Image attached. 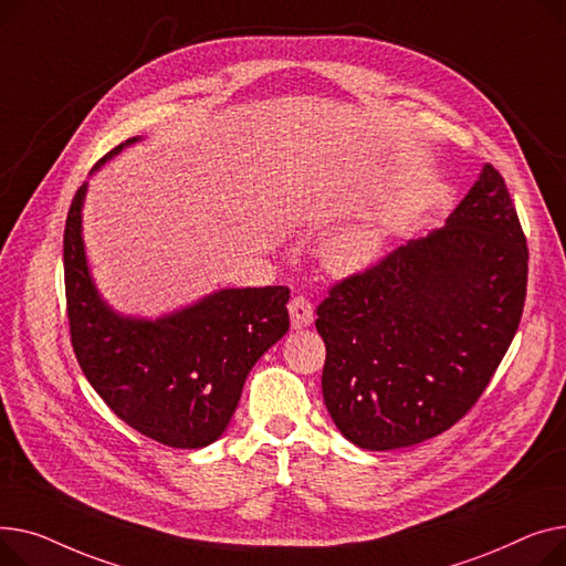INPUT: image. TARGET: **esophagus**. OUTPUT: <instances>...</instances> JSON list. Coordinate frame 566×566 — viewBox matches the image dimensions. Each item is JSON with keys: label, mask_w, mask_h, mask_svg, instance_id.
Here are the masks:
<instances>
[{"label": "esophagus", "mask_w": 566, "mask_h": 566, "mask_svg": "<svg viewBox=\"0 0 566 566\" xmlns=\"http://www.w3.org/2000/svg\"><path fill=\"white\" fill-rule=\"evenodd\" d=\"M287 311H290L292 328H304V326L313 324V304L306 296H302V294L292 296V302L287 304Z\"/></svg>", "instance_id": "obj_1"}]
</instances>
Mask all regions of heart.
<instances>
[{"label": "heart", "mask_w": 566, "mask_h": 566, "mask_svg": "<svg viewBox=\"0 0 566 566\" xmlns=\"http://www.w3.org/2000/svg\"><path fill=\"white\" fill-rule=\"evenodd\" d=\"M388 232H390V221L384 214L365 217L363 221L345 228L326 244V251H324L326 268L340 276L368 270L370 264L379 260L388 240Z\"/></svg>", "instance_id": "1"}]
</instances>
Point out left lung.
Returning <instances> with one entry per match:
<instances>
[{
    "mask_svg": "<svg viewBox=\"0 0 566 566\" xmlns=\"http://www.w3.org/2000/svg\"><path fill=\"white\" fill-rule=\"evenodd\" d=\"M525 287L523 228L484 164L443 228L343 279L317 306L322 395L340 434L397 450L450 429L510 349Z\"/></svg>",
    "mask_w": 566,
    "mask_h": 566,
    "instance_id": "obj_1",
    "label": "left lung"
}]
</instances>
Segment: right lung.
I'll return each instance as SVG.
<instances>
[{"label":"right lung","instance_id":"obj_1","mask_svg":"<svg viewBox=\"0 0 566 566\" xmlns=\"http://www.w3.org/2000/svg\"><path fill=\"white\" fill-rule=\"evenodd\" d=\"M99 159L93 171L125 146ZM77 189L63 230L71 343L105 405L144 437L169 448H206L238 409L255 360L290 328L285 285L230 287L157 319L112 311L91 279Z\"/></svg>","mask_w":566,"mask_h":566}]
</instances>
